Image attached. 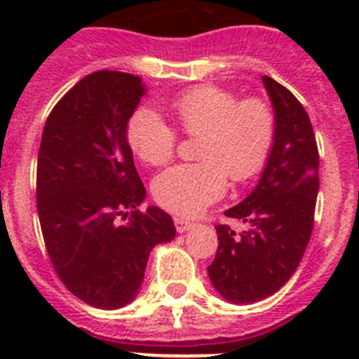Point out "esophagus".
Masks as SVG:
<instances>
[{
	"instance_id": "esophagus-1",
	"label": "esophagus",
	"mask_w": 359,
	"mask_h": 359,
	"mask_svg": "<svg viewBox=\"0 0 359 359\" xmlns=\"http://www.w3.org/2000/svg\"><path fill=\"white\" fill-rule=\"evenodd\" d=\"M174 224H176V230L180 231V233H185L187 230H190V228H192V223H190V221H187V219H182V217H174Z\"/></svg>"
}]
</instances>
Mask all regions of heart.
I'll use <instances>...</instances> for the list:
<instances>
[{
  "label": "heart",
  "instance_id": "b5f03b06",
  "mask_svg": "<svg viewBox=\"0 0 359 359\" xmlns=\"http://www.w3.org/2000/svg\"><path fill=\"white\" fill-rule=\"evenodd\" d=\"M174 122L196 144L198 163L177 165L152 182L160 207L196 215L217 201L231 183L248 182L262 169L275 138L273 111L261 98L239 100L217 86H198L169 104ZM136 156L152 167L169 163L176 151V131L158 113L140 107L126 129Z\"/></svg>",
  "mask_w": 359,
  "mask_h": 359
}]
</instances>
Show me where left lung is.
<instances>
[{
    "label": "left lung",
    "instance_id": "obj_1",
    "mask_svg": "<svg viewBox=\"0 0 359 359\" xmlns=\"http://www.w3.org/2000/svg\"><path fill=\"white\" fill-rule=\"evenodd\" d=\"M275 113V138L255 189L226 217L248 224L236 233L217 224V253L208 277L224 300L253 304L277 293L297 271L315 223L318 147L304 106L262 75Z\"/></svg>",
    "mask_w": 359,
    "mask_h": 359
}]
</instances>
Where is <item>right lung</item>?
<instances>
[{
    "label": "right lung",
    "instance_id": "1",
    "mask_svg": "<svg viewBox=\"0 0 359 359\" xmlns=\"http://www.w3.org/2000/svg\"><path fill=\"white\" fill-rule=\"evenodd\" d=\"M144 95L131 73L86 75L55 104L41 138L37 214L46 252L68 291L97 309L133 302L149 253L176 236L167 212L138 210L145 187L126 129Z\"/></svg>",
    "mask_w": 359,
    "mask_h": 359
}]
</instances>
